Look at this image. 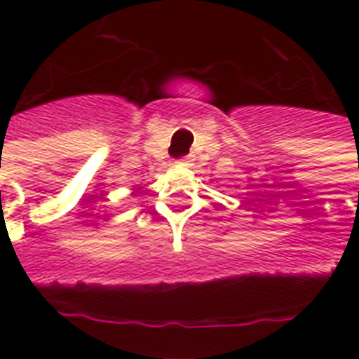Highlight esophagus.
I'll use <instances>...</instances> for the list:
<instances>
[{
    "label": "esophagus",
    "mask_w": 359,
    "mask_h": 359,
    "mask_svg": "<svg viewBox=\"0 0 359 359\" xmlns=\"http://www.w3.org/2000/svg\"><path fill=\"white\" fill-rule=\"evenodd\" d=\"M192 159H194V157H192V156H184V157H180L179 163L180 165H188V163H190V161H192Z\"/></svg>",
    "instance_id": "34e87169"
}]
</instances>
